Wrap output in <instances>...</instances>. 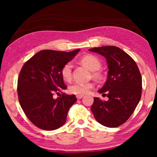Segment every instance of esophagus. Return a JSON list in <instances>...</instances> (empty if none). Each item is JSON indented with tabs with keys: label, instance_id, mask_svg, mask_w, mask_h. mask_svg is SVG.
Segmentation results:
<instances>
[{
	"label": "esophagus",
	"instance_id": "obj_1",
	"mask_svg": "<svg viewBox=\"0 0 157 157\" xmlns=\"http://www.w3.org/2000/svg\"><path fill=\"white\" fill-rule=\"evenodd\" d=\"M84 97V95H76V98H78V100H80V99H82V98Z\"/></svg>",
	"mask_w": 157,
	"mask_h": 157
}]
</instances>
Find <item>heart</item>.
<instances>
[{"instance_id": "heart-1", "label": "heart", "mask_w": 157, "mask_h": 157, "mask_svg": "<svg viewBox=\"0 0 157 157\" xmlns=\"http://www.w3.org/2000/svg\"><path fill=\"white\" fill-rule=\"evenodd\" d=\"M81 63L84 66L91 71L93 76L95 78L99 79L101 78L100 73L98 72L101 67V62L97 57L93 55H86L82 58ZM72 63L68 62L63 66L61 70V75L64 81L68 82L72 78ZM94 85L92 82H75L69 86V91L71 94L76 95H84L88 94L90 90L94 88Z\"/></svg>"}]
</instances>
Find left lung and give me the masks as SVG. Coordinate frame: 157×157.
Instances as JSON below:
<instances>
[{"label": "left lung", "instance_id": "1", "mask_svg": "<svg viewBox=\"0 0 157 157\" xmlns=\"http://www.w3.org/2000/svg\"><path fill=\"white\" fill-rule=\"evenodd\" d=\"M104 56L108 64V75L98 92L107 95L102 101L94 98L91 111L95 120L107 127L123 124L131 116L141 98L142 78L136 62L119 48L102 46L89 49Z\"/></svg>", "mask_w": 157, "mask_h": 157}]
</instances>
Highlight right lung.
Masks as SVG:
<instances>
[{"mask_svg":"<svg viewBox=\"0 0 157 157\" xmlns=\"http://www.w3.org/2000/svg\"><path fill=\"white\" fill-rule=\"evenodd\" d=\"M79 50H41L21 68L17 85L18 101L26 116L39 128L51 131L66 123L69 109L77 101L75 95L62 94L56 99L53 95L66 89L61 70Z\"/></svg>","mask_w":157,"mask_h":157,"instance_id":"add662e5","label":"right lung"}]
</instances>
